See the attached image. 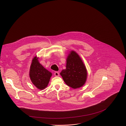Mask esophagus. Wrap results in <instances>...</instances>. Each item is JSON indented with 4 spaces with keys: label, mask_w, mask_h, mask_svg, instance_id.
I'll list each match as a JSON object with an SVG mask.
<instances>
[{
    "label": "esophagus",
    "mask_w": 126,
    "mask_h": 126,
    "mask_svg": "<svg viewBox=\"0 0 126 126\" xmlns=\"http://www.w3.org/2000/svg\"><path fill=\"white\" fill-rule=\"evenodd\" d=\"M54 76H58L59 75V73H58V72H55L54 73Z\"/></svg>",
    "instance_id": "esophagus-1"
}]
</instances>
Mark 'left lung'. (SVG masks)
I'll return each mask as SVG.
<instances>
[{
	"instance_id": "obj_1",
	"label": "left lung",
	"mask_w": 126,
	"mask_h": 126,
	"mask_svg": "<svg viewBox=\"0 0 126 126\" xmlns=\"http://www.w3.org/2000/svg\"><path fill=\"white\" fill-rule=\"evenodd\" d=\"M66 60V69L60 73L63 80L73 89L82 87L87 80V72L81 58L75 51L72 50Z\"/></svg>"
}]
</instances>
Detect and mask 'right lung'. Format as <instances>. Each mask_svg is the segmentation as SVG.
Masks as SVG:
<instances>
[{"label":"right lung","instance_id":"right-lung-1","mask_svg":"<svg viewBox=\"0 0 126 126\" xmlns=\"http://www.w3.org/2000/svg\"><path fill=\"white\" fill-rule=\"evenodd\" d=\"M38 59L36 56L32 59L29 75L32 84L42 90L47 87L52 74L40 64Z\"/></svg>","mask_w":126,"mask_h":126}]
</instances>
